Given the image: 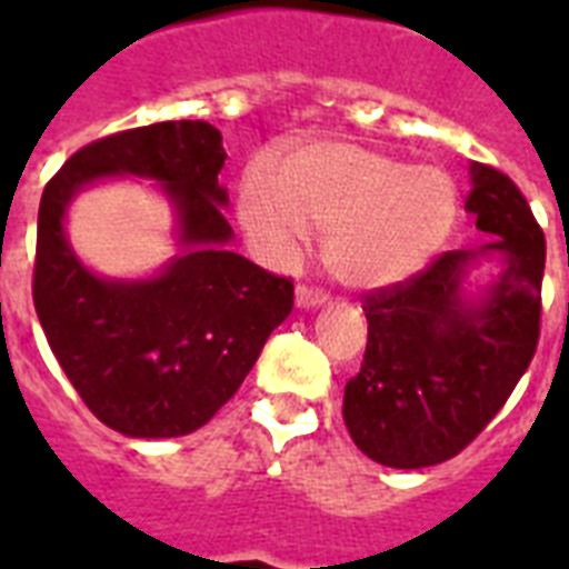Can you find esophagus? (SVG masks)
Returning a JSON list of instances; mask_svg holds the SVG:
<instances>
[{
	"instance_id": "34e87169",
	"label": "esophagus",
	"mask_w": 569,
	"mask_h": 569,
	"mask_svg": "<svg viewBox=\"0 0 569 569\" xmlns=\"http://www.w3.org/2000/svg\"><path fill=\"white\" fill-rule=\"evenodd\" d=\"M295 303H298L301 310H316L321 303H328V295L319 292V289H310V286H298V289H295Z\"/></svg>"
}]
</instances>
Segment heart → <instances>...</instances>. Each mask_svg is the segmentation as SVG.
I'll list each match as a JSON object with an SVG mask.
<instances>
[{
	"label": "heart",
	"instance_id": "b5f03b06",
	"mask_svg": "<svg viewBox=\"0 0 569 569\" xmlns=\"http://www.w3.org/2000/svg\"><path fill=\"white\" fill-rule=\"evenodd\" d=\"M458 218L446 171L346 141H316L250 162L239 182V221L257 253L286 266L325 230V262L355 289L401 283L442 250Z\"/></svg>",
	"mask_w": 569,
	"mask_h": 569
}]
</instances>
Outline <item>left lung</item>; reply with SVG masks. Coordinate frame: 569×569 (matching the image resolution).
<instances>
[{
    "label": "left lung",
    "mask_w": 569,
    "mask_h": 569,
    "mask_svg": "<svg viewBox=\"0 0 569 569\" xmlns=\"http://www.w3.org/2000/svg\"><path fill=\"white\" fill-rule=\"evenodd\" d=\"M469 177L467 212L485 241L449 250L363 301L369 342L346 383L342 419L357 449L383 467H433L467 449L538 348L543 230L502 171L472 162ZM481 258L503 268L472 296L466 274Z\"/></svg>",
    "instance_id": "obj_1"
}]
</instances>
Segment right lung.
<instances>
[{"label":"right lung","mask_w":569,"mask_h":569,"mask_svg":"<svg viewBox=\"0 0 569 569\" xmlns=\"http://www.w3.org/2000/svg\"><path fill=\"white\" fill-rule=\"evenodd\" d=\"M223 159L212 123L164 120L82 147L40 197L31 280L40 328L88 410L123 437L203 428L292 312V280L227 248ZM106 176L153 179L172 200L181 253L156 278L93 276L66 241L69 200Z\"/></svg>","instance_id":"right-lung-1"}]
</instances>
